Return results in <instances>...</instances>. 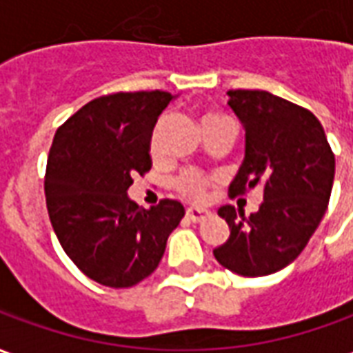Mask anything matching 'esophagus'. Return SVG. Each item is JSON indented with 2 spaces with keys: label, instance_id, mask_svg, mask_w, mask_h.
Returning a JSON list of instances; mask_svg holds the SVG:
<instances>
[{
  "label": "esophagus",
  "instance_id": "34e87169",
  "mask_svg": "<svg viewBox=\"0 0 353 353\" xmlns=\"http://www.w3.org/2000/svg\"><path fill=\"white\" fill-rule=\"evenodd\" d=\"M187 217L192 223H200L206 221L208 217H212V212L210 210H202V208H187Z\"/></svg>",
  "mask_w": 353,
  "mask_h": 353
}]
</instances>
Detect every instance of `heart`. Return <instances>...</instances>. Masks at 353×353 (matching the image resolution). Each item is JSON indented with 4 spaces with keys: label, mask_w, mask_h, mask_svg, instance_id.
Listing matches in <instances>:
<instances>
[{
    "label": "heart",
    "mask_w": 353,
    "mask_h": 353,
    "mask_svg": "<svg viewBox=\"0 0 353 353\" xmlns=\"http://www.w3.org/2000/svg\"><path fill=\"white\" fill-rule=\"evenodd\" d=\"M214 117H223L219 113H206V115L202 117V121H206V119H214ZM154 145V141H153ZM208 187V177L202 176L200 172L196 170H187L183 172L181 176L176 179V191L185 196V199H191V200H200L204 196V192H206Z\"/></svg>",
    "instance_id": "obj_1"
}]
</instances>
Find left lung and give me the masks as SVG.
Returning <instances> with one entry per match:
<instances>
[{
    "instance_id": "8db88e82",
    "label": "left lung",
    "mask_w": 353,
    "mask_h": 353,
    "mask_svg": "<svg viewBox=\"0 0 353 353\" xmlns=\"http://www.w3.org/2000/svg\"><path fill=\"white\" fill-rule=\"evenodd\" d=\"M229 105L245 130V157L230 196L263 187L259 210L245 217L219 208L230 236L214 255L248 278L268 276L301 255L325 215L334 179V154L308 109L266 90H229Z\"/></svg>"
}]
</instances>
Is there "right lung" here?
Listing matches in <instances>:
<instances>
[{"label": "right lung", "mask_w": 353, "mask_h": 353, "mask_svg": "<svg viewBox=\"0 0 353 353\" xmlns=\"http://www.w3.org/2000/svg\"><path fill=\"white\" fill-rule=\"evenodd\" d=\"M174 96L164 90L100 96L54 134L45 174L52 229L90 280L132 288L154 272L185 208L164 199L151 210L128 199L132 177L151 170V136Z\"/></svg>", "instance_id": "add662e5"}]
</instances>
